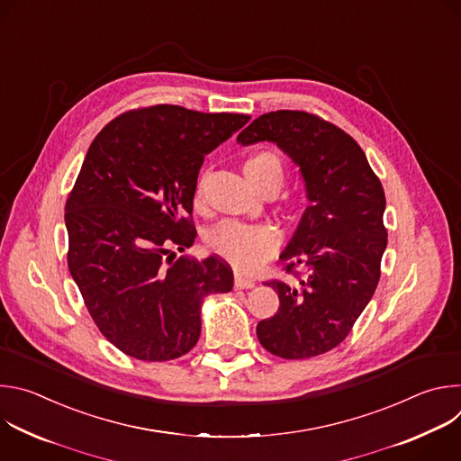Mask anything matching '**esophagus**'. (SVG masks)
<instances>
[{"label":"esophagus","mask_w":461,"mask_h":461,"mask_svg":"<svg viewBox=\"0 0 461 461\" xmlns=\"http://www.w3.org/2000/svg\"><path fill=\"white\" fill-rule=\"evenodd\" d=\"M253 286H255V283L251 279H248L240 274H235V288H240V290L246 288L248 290V288H253Z\"/></svg>","instance_id":"1"}]
</instances>
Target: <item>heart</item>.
I'll return each instance as SVG.
<instances>
[{"label":"heart","mask_w":461,"mask_h":461,"mask_svg":"<svg viewBox=\"0 0 461 461\" xmlns=\"http://www.w3.org/2000/svg\"><path fill=\"white\" fill-rule=\"evenodd\" d=\"M244 175L260 193L270 185L281 187L285 167L281 158L272 151H257L244 162ZM203 184L196 187V199H201ZM281 235L268 224H244L239 221H224L206 235V246L212 253L224 258L242 272L260 267L279 248Z\"/></svg>","instance_id":"obj_1"}]
</instances>
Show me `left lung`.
Returning <instances> with one entry per match:
<instances>
[{"instance_id": "obj_1", "label": "left lung", "mask_w": 461, "mask_h": 461, "mask_svg": "<svg viewBox=\"0 0 461 461\" xmlns=\"http://www.w3.org/2000/svg\"><path fill=\"white\" fill-rule=\"evenodd\" d=\"M262 140L276 142L301 167L310 204L281 253L299 285L267 283L279 294V310L257 324V338L283 359L315 357L345 341L377 288L384 191L359 144L317 114L267 113L237 137L242 146Z\"/></svg>"}]
</instances>
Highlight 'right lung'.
<instances>
[{
	"mask_svg": "<svg viewBox=\"0 0 461 461\" xmlns=\"http://www.w3.org/2000/svg\"><path fill=\"white\" fill-rule=\"evenodd\" d=\"M249 114L158 104L125 111L93 140L65 203L68 265L98 330L142 361L187 354L208 294L233 288L215 255L175 260L196 239L193 196L204 157Z\"/></svg>",
	"mask_w": 461,
	"mask_h": 461,
	"instance_id": "add662e5",
	"label": "right lung"
}]
</instances>
